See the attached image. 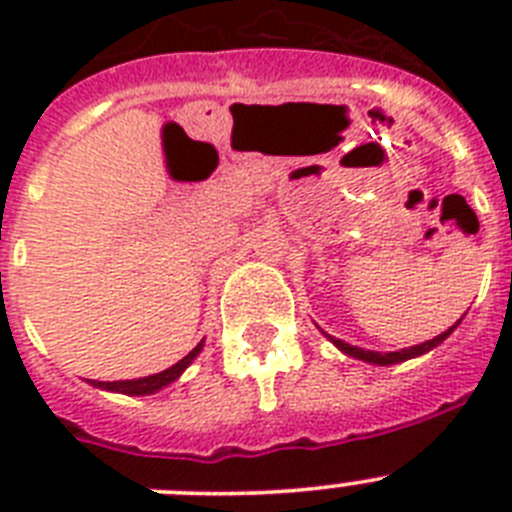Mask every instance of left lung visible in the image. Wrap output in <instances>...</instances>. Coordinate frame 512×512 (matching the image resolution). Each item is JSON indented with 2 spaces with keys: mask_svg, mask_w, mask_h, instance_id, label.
I'll list each match as a JSON object with an SVG mask.
<instances>
[{
  "mask_svg": "<svg viewBox=\"0 0 512 512\" xmlns=\"http://www.w3.org/2000/svg\"><path fill=\"white\" fill-rule=\"evenodd\" d=\"M459 323H461V320H456V325H459ZM456 325H451L449 330H443L441 336L431 338V341L418 343V346H410V348H402V351H390V354H379V351H364V348L351 346V343L341 341V338H330V336L328 338L333 343H336V346L341 348V351L346 356H354V359L369 361V364H377V366H390V364H397V361H408V359H413V356L428 354L431 348H436L438 343H443V341H446V338H449V333L456 328Z\"/></svg>",
  "mask_w": 512,
  "mask_h": 512,
  "instance_id": "left-lung-1",
  "label": "left lung"
}]
</instances>
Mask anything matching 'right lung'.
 Wrapping results in <instances>:
<instances>
[{
  "label": "right lung",
  "mask_w": 512,
  "mask_h": 512,
  "mask_svg": "<svg viewBox=\"0 0 512 512\" xmlns=\"http://www.w3.org/2000/svg\"><path fill=\"white\" fill-rule=\"evenodd\" d=\"M202 351V341L197 343V346L189 351L187 356H184L182 361H176L174 366H169L166 372H158V374H151V377H143V379H125V382H92L94 387H102V390H110V392H122V395H153V392H158L161 387H166V384L176 382V379L182 377V372L187 369L189 364L194 361V356L200 354Z\"/></svg>",
  "instance_id": "obj_1"
}]
</instances>
